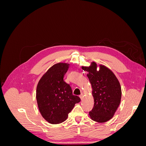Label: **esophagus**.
<instances>
[{
  "instance_id": "34e87169",
  "label": "esophagus",
  "mask_w": 146,
  "mask_h": 146,
  "mask_svg": "<svg viewBox=\"0 0 146 146\" xmlns=\"http://www.w3.org/2000/svg\"><path fill=\"white\" fill-rule=\"evenodd\" d=\"M83 93H82L80 95V96H79V97H80V99H81V100H82L83 99Z\"/></svg>"
}]
</instances>
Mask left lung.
I'll use <instances>...</instances> for the list:
<instances>
[{"label":"left lung","instance_id":"obj_1","mask_svg":"<svg viewBox=\"0 0 146 146\" xmlns=\"http://www.w3.org/2000/svg\"><path fill=\"white\" fill-rule=\"evenodd\" d=\"M87 71L91 84L94 104L90 111L92 120L105 122L111 119L117 109L121 99V88L117 78L111 70L100 65L97 70V64L92 62L90 67H82Z\"/></svg>","mask_w":146,"mask_h":146}]
</instances>
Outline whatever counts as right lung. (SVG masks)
<instances>
[{"label":"right lung","mask_w":146,"mask_h":146,"mask_svg":"<svg viewBox=\"0 0 146 146\" xmlns=\"http://www.w3.org/2000/svg\"><path fill=\"white\" fill-rule=\"evenodd\" d=\"M69 64L57 63L48 69L39 80L36 100L42 116L53 124L64 122L74 105L80 102L72 94V88L64 81Z\"/></svg>","instance_id":"add662e5"}]
</instances>
